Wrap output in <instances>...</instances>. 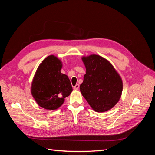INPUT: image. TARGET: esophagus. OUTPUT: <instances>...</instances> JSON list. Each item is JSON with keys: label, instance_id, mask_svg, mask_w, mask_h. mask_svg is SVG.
I'll return each instance as SVG.
<instances>
[{"label": "esophagus", "instance_id": "esophagus-1", "mask_svg": "<svg viewBox=\"0 0 155 155\" xmlns=\"http://www.w3.org/2000/svg\"><path fill=\"white\" fill-rule=\"evenodd\" d=\"M79 88V84H76V85L74 87V90H78Z\"/></svg>", "mask_w": 155, "mask_h": 155}]
</instances>
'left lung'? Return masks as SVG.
<instances>
[{
    "label": "left lung",
    "instance_id": "left-lung-1",
    "mask_svg": "<svg viewBox=\"0 0 155 155\" xmlns=\"http://www.w3.org/2000/svg\"><path fill=\"white\" fill-rule=\"evenodd\" d=\"M86 74L80 85L83 96L94 110H110L121 95L123 83L119 74L107 60L100 55L83 57Z\"/></svg>",
    "mask_w": 155,
    "mask_h": 155
}]
</instances>
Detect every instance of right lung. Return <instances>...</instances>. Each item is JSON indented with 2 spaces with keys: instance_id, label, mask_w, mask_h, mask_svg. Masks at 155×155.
Here are the masks:
<instances>
[{
  "instance_id": "add662e5",
  "label": "right lung",
  "mask_w": 155,
  "mask_h": 155,
  "mask_svg": "<svg viewBox=\"0 0 155 155\" xmlns=\"http://www.w3.org/2000/svg\"><path fill=\"white\" fill-rule=\"evenodd\" d=\"M62 64L54 55L45 59L37 68L31 85V94L37 104L45 109L55 110L72 91L70 79L61 72Z\"/></svg>"
}]
</instances>
